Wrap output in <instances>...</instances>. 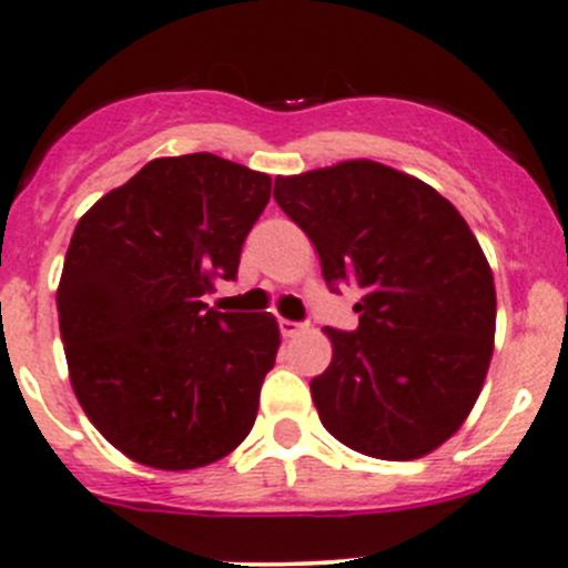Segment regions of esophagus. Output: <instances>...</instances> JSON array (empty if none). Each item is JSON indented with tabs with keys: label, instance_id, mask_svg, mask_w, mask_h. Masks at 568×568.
I'll list each match as a JSON object with an SVG mask.
<instances>
[{
	"label": "esophagus",
	"instance_id": "34e87169",
	"mask_svg": "<svg viewBox=\"0 0 568 568\" xmlns=\"http://www.w3.org/2000/svg\"><path fill=\"white\" fill-rule=\"evenodd\" d=\"M280 332H283V337H296L302 332V324H296V321H288V318H280Z\"/></svg>",
	"mask_w": 568,
	"mask_h": 568
}]
</instances>
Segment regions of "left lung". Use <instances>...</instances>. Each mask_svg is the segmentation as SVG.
<instances>
[{"label":"left lung","mask_w":568,"mask_h":568,"mask_svg":"<svg viewBox=\"0 0 568 568\" xmlns=\"http://www.w3.org/2000/svg\"><path fill=\"white\" fill-rule=\"evenodd\" d=\"M274 200L307 233L332 291L354 285L357 332L324 326L332 363L311 382L326 432L409 462L473 412L495 352L489 261L450 200L371 159L277 175Z\"/></svg>","instance_id":"obj_1"}]
</instances>
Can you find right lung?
Segmentation results:
<instances>
[{"instance_id": "obj_1", "label": "right lung", "mask_w": 568, "mask_h": 568, "mask_svg": "<svg viewBox=\"0 0 568 568\" xmlns=\"http://www.w3.org/2000/svg\"><path fill=\"white\" fill-rule=\"evenodd\" d=\"M272 178L214 153L153 159L79 220L57 285L84 415L145 467H205L250 434L280 348L272 313L203 302L233 280Z\"/></svg>"}]
</instances>
